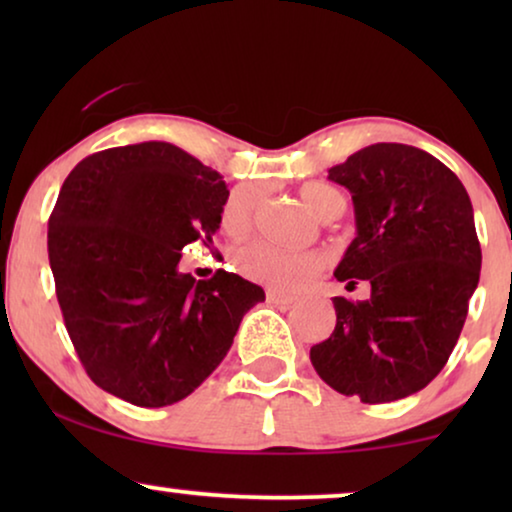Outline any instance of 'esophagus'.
<instances>
[{
    "mask_svg": "<svg viewBox=\"0 0 512 512\" xmlns=\"http://www.w3.org/2000/svg\"><path fill=\"white\" fill-rule=\"evenodd\" d=\"M268 303L289 307L293 303V298L291 296H284V293H277V291H268Z\"/></svg>",
    "mask_w": 512,
    "mask_h": 512,
    "instance_id": "obj_1",
    "label": "esophagus"
}]
</instances>
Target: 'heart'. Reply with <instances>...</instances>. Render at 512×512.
Here are the masks:
<instances>
[{
	"label": "heart",
	"instance_id": "b5f03b06",
	"mask_svg": "<svg viewBox=\"0 0 512 512\" xmlns=\"http://www.w3.org/2000/svg\"><path fill=\"white\" fill-rule=\"evenodd\" d=\"M300 200L314 216L324 221L338 219L345 209V200L335 188L326 184H305L300 188ZM256 193L247 186L235 188L223 202L221 228L228 233H244L254 219ZM235 265L244 275L256 279L270 289L296 293L310 286L326 268V258L319 251H284L265 242L242 244L235 251Z\"/></svg>",
	"mask_w": 512,
	"mask_h": 512
}]
</instances>
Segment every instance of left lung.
I'll use <instances>...</instances> for the list:
<instances>
[{
	"mask_svg": "<svg viewBox=\"0 0 512 512\" xmlns=\"http://www.w3.org/2000/svg\"><path fill=\"white\" fill-rule=\"evenodd\" d=\"M352 193L356 237L335 279L368 300L333 298L335 328L310 349L328 387L363 403L417 394L445 368L480 279L482 251L464 184L431 153L370 144L328 170Z\"/></svg>",
	"mask_w": 512,
	"mask_h": 512,
	"instance_id": "8db88e82",
	"label": "left lung"
}]
</instances>
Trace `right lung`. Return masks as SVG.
<instances>
[{
    "label": "right lung",
    "mask_w": 512,
    "mask_h": 512,
    "mask_svg": "<svg viewBox=\"0 0 512 512\" xmlns=\"http://www.w3.org/2000/svg\"><path fill=\"white\" fill-rule=\"evenodd\" d=\"M228 186L167 142L116 146L69 172L48 219V261L65 326L90 380L139 408L193 394L265 300L235 272H179L212 242Z\"/></svg>",
    "instance_id": "add662e5"
}]
</instances>
